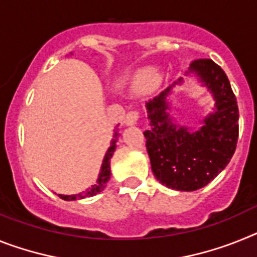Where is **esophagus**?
<instances>
[{
  "label": "esophagus",
  "instance_id": "obj_1",
  "mask_svg": "<svg viewBox=\"0 0 257 257\" xmlns=\"http://www.w3.org/2000/svg\"><path fill=\"white\" fill-rule=\"evenodd\" d=\"M140 117H141V113H140V111H137V110L129 111V112L125 115V124L126 125H135V124H137V121L140 120Z\"/></svg>",
  "mask_w": 257,
  "mask_h": 257
}]
</instances>
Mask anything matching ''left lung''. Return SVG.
<instances>
[{
	"label": "left lung",
	"instance_id": "left-lung-1",
	"mask_svg": "<svg viewBox=\"0 0 257 257\" xmlns=\"http://www.w3.org/2000/svg\"><path fill=\"white\" fill-rule=\"evenodd\" d=\"M190 71L213 93L216 112L198 132L177 128L168 117L166 97L171 88L147 103L151 131L144 132L151 169L158 181L181 191L206 186L227 166L238 142L239 111L230 82L221 67L208 58L191 62Z\"/></svg>",
	"mask_w": 257,
	"mask_h": 257
}]
</instances>
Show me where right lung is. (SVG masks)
Listing matches in <instances>:
<instances>
[{"label": "right lung", "instance_id": "right-lung-1", "mask_svg": "<svg viewBox=\"0 0 257 257\" xmlns=\"http://www.w3.org/2000/svg\"><path fill=\"white\" fill-rule=\"evenodd\" d=\"M117 131H119L117 128H115V131H113V138H112V141H111V146H110V149L107 150L106 155H104L103 164H102V168H101V173H99V176H98L95 184L91 185V187H89L85 193L75 194V195H61V194H59V198H62L63 200L84 199V198H86V196L97 195L98 193H101L102 190H104V187H106V184L108 182V180H110V175H111L110 160L113 155V151H115L116 141H117V138H119V136H120L119 132Z\"/></svg>", "mask_w": 257, "mask_h": 257}]
</instances>
